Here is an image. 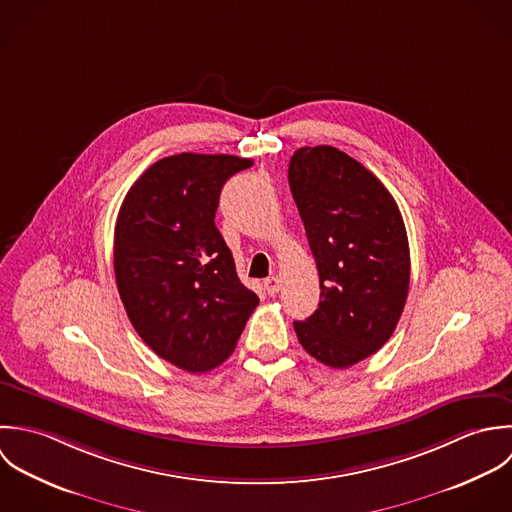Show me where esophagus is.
<instances>
[{"mask_svg": "<svg viewBox=\"0 0 512 512\" xmlns=\"http://www.w3.org/2000/svg\"><path fill=\"white\" fill-rule=\"evenodd\" d=\"M265 291H267V295H271V297H275L277 293H279V289H281V279L279 277H269V279H265Z\"/></svg>", "mask_w": 512, "mask_h": 512, "instance_id": "obj_1", "label": "esophagus"}]
</instances>
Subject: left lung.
I'll use <instances>...</instances> for the list:
<instances>
[{
  "label": "left lung",
  "instance_id": "1",
  "mask_svg": "<svg viewBox=\"0 0 512 512\" xmlns=\"http://www.w3.org/2000/svg\"><path fill=\"white\" fill-rule=\"evenodd\" d=\"M289 186L320 279V303L295 320L299 342L330 368L376 354L396 330L409 289L400 207L384 184L334 146L299 148Z\"/></svg>",
  "mask_w": 512,
  "mask_h": 512
}]
</instances>
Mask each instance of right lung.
<instances>
[{
	"mask_svg": "<svg viewBox=\"0 0 512 512\" xmlns=\"http://www.w3.org/2000/svg\"><path fill=\"white\" fill-rule=\"evenodd\" d=\"M253 160L176 154L128 190L114 227V277L138 336L170 364L200 374L235 348L259 305L215 227L223 184Z\"/></svg>",
	"mask_w": 512,
	"mask_h": 512,
	"instance_id": "add662e5",
	"label": "right lung"
}]
</instances>
